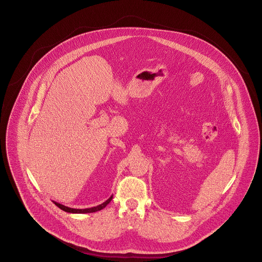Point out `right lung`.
<instances>
[{
    "label": "right lung",
    "mask_w": 262,
    "mask_h": 262,
    "mask_svg": "<svg viewBox=\"0 0 262 262\" xmlns=\"http://www.w3.org/2000/svg\"><path fill=\"white\" fill-rule=\"evenodd\" d=\"M113 199V196H111L105 202H103L97 206H94V207H90V208H72V207H68V206H65L59 202H56L54 201V203L60 207L61 210L67 212V213H72V214H86V213H95V212H98V211H101L102 208L105 207Z\"/></svg>",
    "instance_id": "add662e5"
}]
</instances>
